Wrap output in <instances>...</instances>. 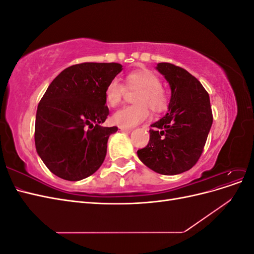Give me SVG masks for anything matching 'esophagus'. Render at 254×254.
Here are the masks:
<instances>
[{
	"instance_id": "esophagus-1",
	"label": "esophagus",
	"mask_w": 254,
	"mask_h": 254,
	"mask_svg": "<svg viewBox=\"0 0 254 254\" xmlns=\"http://www.w3.org/2000/svg\"><path fill=\"white\" fill-rule=\"evenodd\" d=\"M119 129H120V131H123V132H130L131 131V128H127V127H122V126H120L119 127Z\"/></svg>"
}]
</instances>
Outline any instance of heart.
Masks as SVG:
<instances>
[{
    "instance_id": "1",
    "label": "heart",
    "mask_w": 254,
    "mask_h": 254,
    "mask_svg": "<svg viewBox=\"0 0 254 254\" xmlns=\"http://www.w3.org/2000/svg\"><path fill=\"white\" fill-rule=\"evenodd\" d=\"M126 88L137 90L134 96L135 105L123 107L112 115V122L122 127H133L147 120L149 108L153 112L163 111L167 106V94L161 87L158 76L149 70H136L126 76ZM125 88L118 80H111L105 91L106 101L109 106H118L124 96Z\"/></svg>"
}]
</instances>
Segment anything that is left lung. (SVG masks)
I'll return each instance as SVG.
<instances>
[{
	"label": "left lung",
	"mask_w": 254,
	"mask_h": 254,
	"mask_svg": "<svg viewBox=\"0 0 254 254\" xmlns=\"http://www.w3.org/2000/svg\"><path fill=\"white\" fill-rule=\"evenodd\" d=\"M156 70L172 91L168 112L150 126V139L137 157L150 170L178 175L193 167L200 158L213 123L210 96L187 70L160 63Z\"/></svg>",
	"instance_id": "8db88e82"
}]
</instances>
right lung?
<instances>
[{"instance_id":"right-lung-1","label":"right lung","mask_w":254,"mask_h":254,"mask_svg":"<svg viewBox=\"0 0 254 254\" xmlns=\"http://www.w3.org/2000/svg\"><path fill=\"white\" fill-rule=\"evenodd\" d=\"M122 64L84 63L66 67L38 105L35 144L49 170L61 179L79 181L103 164L109 136L118 127H102L109 115L105 91Z\"/></svg>"}]
</instances>
